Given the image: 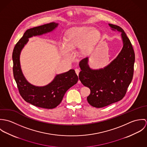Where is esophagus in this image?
<instances>
[{"label":"esophagus","mask_w":147,"mask_h":147,"mask_svg":"<svg viewBox=\"0 0 147 147\" xmlns=\"http://www.w3.org/2000/svg\"><path fill=\"white\" fill-rule=\"evenodd\" d=\"M75 72H76V74L78 75H79V72H80V69L76 68V69H75ZM78 83H80V81L79 80V81H78Z\"/></svg>","instance_id":"34e87169"}]
</instances>
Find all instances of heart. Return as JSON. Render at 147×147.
I'll return each mask as SVG.
<instances>
[{"mask_svg": "<svg viewBox=\"0 0 147 147\" xmlns=\"http://www.w3.org/2000/svg\"><path fill=\"white\" fill-rule=\"evenodd\" d=\"M100 33L92 26H83L71 30L67 34L65 42L61 45L60 49L65 56L71 55V51L80 47V53L88 55L93 50Z\"/></svg>", "mask_w": 147, "mask_h": 147, "instance_id": "1", "label": "heart"}]
</instances>
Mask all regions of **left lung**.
<instances>
[{"label":"left lung","instance_id":"8db88e82","mask_svg":"<svg viewBox=\"0 0 147 147\" xmlns=\"http://www.w3.org/2000/svg\"><path fill=\"white\" fill-rule=\"evenodd\" d=\"M109 25L113 30L121 32L123 46L118 57L103 69H90L88 58L82 59L79 63L82 69L79 75V80L90 90L87 101L91 106L97 108L121 100L126 94L134 75L135 56L132 44L120 26Z\"/></svg>","mask_w":147,"mask_h":147}]
</instances>
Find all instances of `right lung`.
<instances>
[{
    "label": "right lung",
    "instance_id": "obj_1",
    "mask_svg": "<svg viewBox=\"0 0 147 147\" xmlns=\"http://www.w3.org/2000/svg\"><path fill=\"white\" fill-rule=\"evenodd\" d=\"M58 26L51 22L28 29L16 44L13 53V73L17 86L22 98L32 105L45 109H53L59 105L67 90L76 84L79 79L74 69L57 75L53 81L45 86H36L29 83L24 78L20 64L22 49L32 36L50 32Z\"/></svg>",
    "mask_w": 147,
    "mask_h": 147
}]
</instances>
